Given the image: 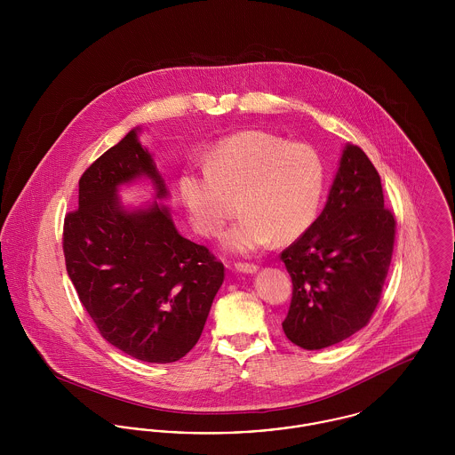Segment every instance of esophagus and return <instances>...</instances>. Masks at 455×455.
I'll list each match as a JSON object with an SVG mask.
<instances>
[{
    "label": "esophagus",
    "mask_w": 455,
    "mask_h": 455,
    "mask_svg": "<svg viewBox=\"0 0 455 455\" xmlns=\"http://www.w3.org/2000/svg\"><path fill=\"white\" fill-rule=\"evenodd\" d=\"M234 268L241 274H256L258 272V265H254V263H235Z\"/></svg>",
    "instance_id": "1"
}]
</instances>
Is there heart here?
Masks as SVG:
<instances>
[{
    "label": "heart",
    "instance_id": "1",
    "mask_svg": "<svg viewBox=\"0 0 455 455\" xmlns=\"http://www.w3.org/2000/svg\"><path fill=\"white\" fill-rule=\"evenodd\" d=\"M178 176V196L194 230L221 232L228 194H239L241 220L223 235L228 252L251 254L275 237L289 243L314 225L325 192V164L312 145L267 132H241L203 152Z\"/></svg>",
    "mask_w": 455,
    "mask_h": 455
}]
</instances>
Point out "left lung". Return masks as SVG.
Masks as SVG:
<instances>
[{"label": "left lung", "mask_w": 455, "mask_h": 455, "mask_svg": "<svg viewBox=\"0 0 455 455\" xmlns=\"http://www.w3.org/2000/svg\"><path fill=\"white\" fill-rule=\"evenodd\" d=\"M395 243L381 178L365 152L347 143L327 203L280 259L292 280L287 339L305 350L345 341L374 314Z\"/></svg>", "instance_id": "1"}]
</instances>
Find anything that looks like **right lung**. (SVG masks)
I'll use <instances>...</instances> for the list:
<instances>
[{"mask_svg": "<svg viewBox=\"0 0 455 455\" xmlns=\"http://www.w3.org/2000/svg\"><path fill=\"white\" fill-rule=\"evenodd\" d=\"M140 126L102 154L79 180V208L66 216L64 254L79 301L105 341L150 363H170L199 341L223 263L176 230L166 180ZM145 179L152 204L132 209L121 186Z\"/></svg>", "mask_w": 455, "mask_h": 455, "instance_id": "obj_1", "label": "right lung"}]
</instances>
